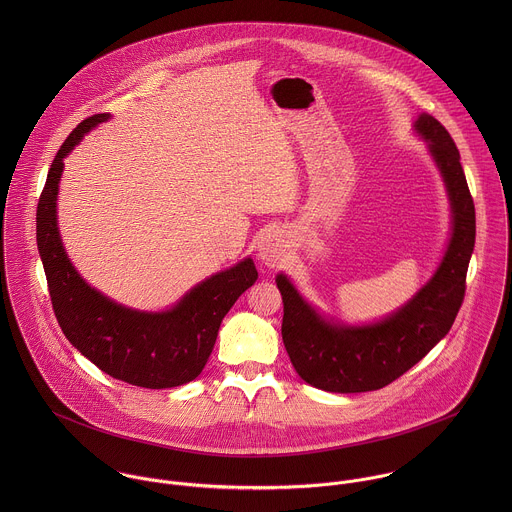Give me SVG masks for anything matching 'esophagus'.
I'll list each match as a JSON object with an SVG mask.
<instances>
[{
	"mask_svg": "<svg viewBox=\"0 0 512 512\" xmlns=\"http://www.w3.org/2000/svg\"><path fill=\"white\" fill-rule=\"evenodd\" d=\"M286 248H288L286 234L280 228H268L258 238V258L268 268H276L282 264L286 256Z\"/></svg>",
	"mask_w": 512,
	"mask_h": 512,
	"instance_id": "esophagus-1",
	"label": "esophagus"
}]
</instances>
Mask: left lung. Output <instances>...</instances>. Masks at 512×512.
Here are the masks:
<instances>
[{
	"instance_id": "obj_1",
	"label": "left lung",
	"mask_w": 512,
	"mask_h": 512,
	"mask_svg": "<svg viewBox=\"0 0 512 512\" xmlns=\"http://www.w3.org/2000/svg\"><path fill=\"white\" fill-rule=\"evenodd\" d=\"M414 132L436 161L451 209V234L434 276L402 307L363 325L323 315L286 274L276 276L284 299L286 351L295 372L315 388L353 394L390 384L438 345L461 307L475 246V205L447 130L424 112L416 118Z\"/></svg>"
}]
</instances>
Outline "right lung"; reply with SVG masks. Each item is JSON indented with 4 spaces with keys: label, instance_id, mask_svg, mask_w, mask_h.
Masks as SVG:
<instances>
[{
    "label": "right lung",
    "instance_id": "add662e5",
    "mask_svg": "<svg viewBox=\"0 0 512 512\" xmlns=\"http://www.w3.org/2000/svg\"><path fill=\"white\" fill-rule=\"evenodd\" d=\"M106 120L110 114H94L74 128L53 159L37 205V246L53 309L74 349L102 372L153 390L181 386L207 365L224 315L254 286L258 270L248 256L199 282L163 311L132 309L94 290L63 246L57 199L65 157Z\"/></svg>",
    "mask_w": 512,
    "mask_h": 512
}]
</instances>
